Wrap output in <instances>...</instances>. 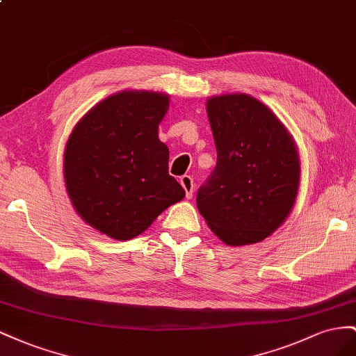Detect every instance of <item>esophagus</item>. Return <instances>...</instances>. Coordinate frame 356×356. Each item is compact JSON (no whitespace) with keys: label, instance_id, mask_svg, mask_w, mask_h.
Here are the masks:
<instances>
[{"label":"esophagus","instance_id":"1","mask_svg":"<svg viewBox=\"0 0 356 356\" xmlns=\"http://www.w3.org/2000/svg\"><path fill=\"white\" fill-rule=\"evenodd\" d=\"M180 185L184 186V189L186 191V198H192V194H194V179L191 176H181L180 177Z\"/></svg>","mask_w":356,"mask_h":356}]
</instances>
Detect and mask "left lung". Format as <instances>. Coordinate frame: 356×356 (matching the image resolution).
I'll return each instance as SVG.
<instances>
[{
  "label": "left lung",
  "instance_id": "8db88e82",
  "mask_svg": "<svg viewBox=\"0 0 356 356\" xmlns=\"http://www.w3.org/2000/svg\"><path fill=\"white\" fill-rule=\"evenodd\" d=\"M218 162L198 189L197 206L229 246L259 243L292 210L300 184L297 146L285 125L246 94L207 99Z\"/></svg>",
  "mask_w": 356,
  "mask_h": 356
}]
</instances>
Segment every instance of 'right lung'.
Here are the masks:
<instances>
[{
  "instance_id": "obj_1",
  "label": "right lung",
  "mask_w": 356,
  "mask_h": 356,
  "mask_svg": "<svg viewBox=\"0 0 356 356\" xmlns=\"http://www.w3.org/2000/svg\"><path fill=\"white\" fill-rule=\"evenodd\" d=\"M168 95L124 90L79 120L64 152V179L79 216L115 240L146 231L162 211L185 197L168 175V147L158 127Z\"/></svg>"
}]
</instances>
